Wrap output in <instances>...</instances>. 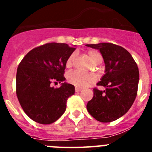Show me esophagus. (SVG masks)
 I'll use <instances>...</instances> for the list:
<instances>
[{
  "instance_id": "34e87169",
  "label": "esophagus",
  "mask_w": 152,
  "mask_h": 152,
  "mask_svg": "<svg viewBox=\"0 0 152 152\" xmlns=\"http://www.w3.org/2000/svg\"><path fill=\"white\" fill-rule=\"evenodd\" d=\"M81 90H82L81 88H78V87H76V88H75V91H76V92H79V91H80Z\"/></svg>"
}]
</instances>
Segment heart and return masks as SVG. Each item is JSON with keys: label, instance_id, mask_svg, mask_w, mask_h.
I'll use <instances>...</instances> for the list:
<instances>
[{"label": "heart", "instance_id": "obj_1", "mask_svg": "<svg viewBox=\"0 0 152 152\" xmlns=\"http://www.w3.org/2000/svg\"><path fill=\"white\" fill-rule=\"evenodd\" d=\"M90 59L92 61L94 64H99L103 61V57L100 52L96 50H90L88 52ZM76 54L72 53L66 61V67L70 68L73 65L75 62ZM67 80L68 83L73 84V85L78 87V88H83L86 86L89 85L92 83L96 81V77L95 75L92 74H84L79 71H73L67 75Z\"/></svg>", "mask_w": 152, "mask_h": 152}]
</instances>
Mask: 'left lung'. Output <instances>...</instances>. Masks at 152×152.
I'll return each mask as SVG.
<instances>
[{
  "mask_svg": "<svg viewBox=\"0 0 152 152\" xmlns=\"http://www.w3.org/2000/svg\"><path fill=\"white\" fill-rule=\"evenodd\" d=\"M86 45L100 51L105 63V75L96 84L105 90L94 89L87 110L97 121H115L128 112L135 101L139 68L129 52L119 45L107 42Z\"/></svg>",
  "mask_w": 152,
  "mask_h": 152,
  "instance_id": "1",
  "label": "left lung"
}]
</instances>
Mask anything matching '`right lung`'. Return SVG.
I'll return each instance as SVG.
<instances>
[{"instance_id": "add662e5", "label": "right lung", "mask_w": 152, "mask_h": 152, "mask_svg": "<svg viewBox=\"0 0 152 152\" xmlns=\"http://www.w3.org/2000/svg\"><path fill=\"white\" fill-rule=\"evenodd\" d=\"M75 48L64 43L51 42L32 49L19 64L16 92L23 110L33 121L51 124L63 115L68 98L75 86L64 82L68 58ZM61 83L55 88L52 83Z\"/></svg>"}]
</instances>
